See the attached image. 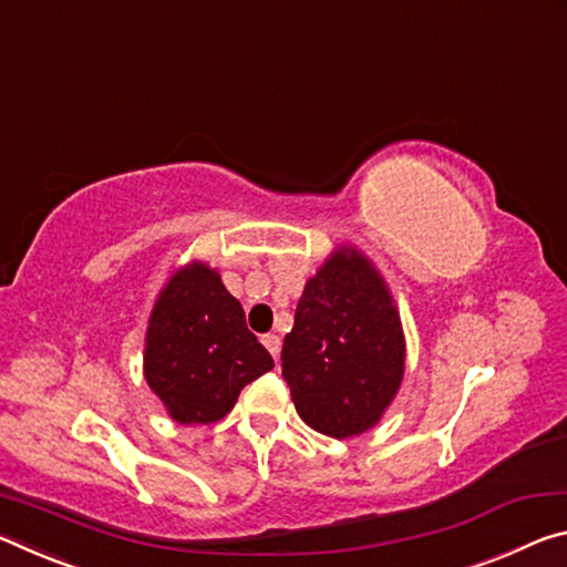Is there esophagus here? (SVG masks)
Returning <instances> with one entry per match:
<instances>
[{
  "mask_svg": "<svg viewBox=\"0 0 567 567\" xmlns=\"http://www.w3.org/2000/svg\"><path fill=\"white\" fill-rule=\"evenodd\" d=\"M264 347L271 351V357L278 359V354H281V339L276 337V333H266L264 337Z\"/></svg>",
  "mask_w": 567,
  "mask_h": 567,
  "instance_id": "1",
  "label": "esophagus"
}]
</instances>
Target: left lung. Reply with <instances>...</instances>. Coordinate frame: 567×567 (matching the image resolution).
Wrapping results in <instances>:
<instances>
[{"mask_svg": "<svg viewBox=\"0 0 567 567\" xmlns=\"http://www.w3.org/2000/svg\"><path fill=\"white\" fill-rule=\"evenodd\" d=\"M281 361L296 412L333 440L369 432L394 402L406 361L402 319L357 246L333 248L306 281Z\"/></svg>", "mask_w": 567, "mask_h": 567, "instance_id": "8db88e82", "label": "left lung"}]
</instances>
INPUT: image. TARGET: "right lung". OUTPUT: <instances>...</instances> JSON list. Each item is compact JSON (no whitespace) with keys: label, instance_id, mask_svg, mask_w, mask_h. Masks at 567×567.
Returning <instances> with one entry per match:
<instances>
[{"label":"right lung","instance_id":"1","mask_svg":"<svg viewBox=\"0 0 567 567\" xmlns=\"http://www.w3.org/2000/svg\"><path fill=\"white\" fill-rule=\"evenodd\" d=\"M274 369L246 327L244 306L203 261L178 266L157 291L145 331L143 374L178 424H210L240 389Z\"/></svg>","mask_w":567,"mask_h":567}]
</instances>
